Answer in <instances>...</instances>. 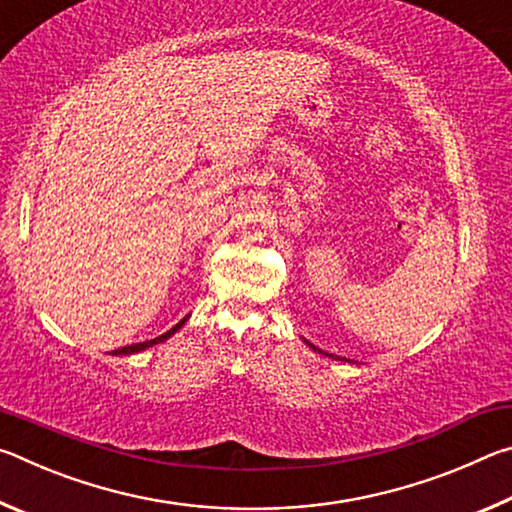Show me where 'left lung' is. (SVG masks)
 <instances>
[{
  "label": "left lung",
  "instance_id": "obj_1",
  "mask_svg": "<svg viewBox=\"0 0 512 512\" xmlns=\"http://www.w3.org/2000/svg\"><path fill=\"white\" fill-rule=\"evenodd\" d=\"M311 345V343H309ZM311 348H314V345H311ZM314 350H318V348H314ZM318 352H323V350H318Z\"/></svg>",
  "mask_w": 512,
  "mask_h": 512
}]
</instances>
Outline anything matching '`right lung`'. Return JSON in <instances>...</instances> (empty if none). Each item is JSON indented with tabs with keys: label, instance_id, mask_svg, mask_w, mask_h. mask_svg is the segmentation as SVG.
I'll use <instances>...</instances> for the list:
<instances>
[{
	"label": "right lung",
	"instance_id": "right-lung-1",
	"mask_svg": "<svg viewBox=\"0 0 512 512\" xmlns=\"http://www.w3.org/2000/svg\"><path fill=\"white\" fill-rule=\"evenodd\" d=\"M187 320V318H185ZM185 320H180L178 325H173L169 332H164L162 336H158V339H151V341H144V343H133V345H126V348H119V350H112V354H133V352H142V350H146V348H151V345H155V343H162V341H167L171 334H176L180 327H183V323Z\"/></svg>",
	"mask_w": 512,
	"mask_h": 512
}]
</instances>
